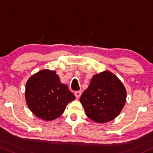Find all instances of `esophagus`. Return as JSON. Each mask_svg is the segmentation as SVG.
I'll return each instance as SVG.
<instances>
[{
  "mask_svg": "<svg viewBox=\"0 0 153 153\" xmlns=\"http://www.w3.org/2000/svg\"><path fill=\"white\" fill-rule=\"evenodd\" d=\"M74 95H75V96H76V98H79L80 96H81L82 92L79 91H79H76L74 93Z\"/></svg>",
  "mask_w": 153,
  "mask_h": 153,
  "instance_id": "34e87169",
  "label": "esophagus"
}]
</instances>
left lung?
<instances>
[{
    "instance_id": "8db88e82",
    "label": "left lung",
    "mask_w": 153,
    "mask_h": 153,
    "mask_svg": "<svg viewBox=\"0 0 153 153\" xmlns=\"http://www.w3.org/2000/svg\"><path fill=\"white\" fill-rule=\"evenodd\" d=\"M126 101L124 85L107 71L92 77L89 87L80 97L86 115L101 123L114 120L122 111Z\"/></svg>"
}]
</instances>
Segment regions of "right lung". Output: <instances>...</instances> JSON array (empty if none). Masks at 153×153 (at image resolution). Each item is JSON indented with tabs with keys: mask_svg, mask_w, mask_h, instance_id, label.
Masks as SVG:
<instances>
[{
	"mask_svg": "<svg viewBox=\"0 0 153 153\" xmlns=\"http://www.w3.org/2000/svg\"><path fill=\"white\" fill-rule=\"evenodd\" d=\"M25 99L30 111L38 117L50 121L59 117L75 96L61 84L54 71L44 69L31 76L26 82Z\"/></svg>",
	"mask_w": 153,
	"mask_h": 153,
	"instance_id": "right-lung-1",
	"label": "right lung"
}]
</instances>
